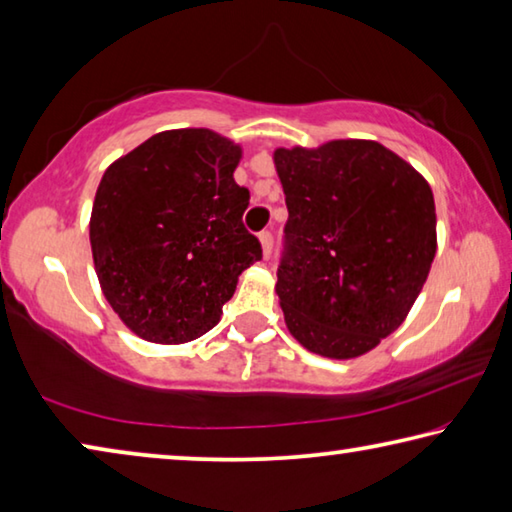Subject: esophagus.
Listing matches in <instances>:
<instances>
[{
    "label": "esophagus",
    "instance_id": "1",
    "mask_svg": "<svg viewBox=\"0 0 512 512\" xmlns=\"http://www.w3.org/2000/svg\"><path fill=\"white\" fill-rule=\"evenodd\" d=\"M259 241H262L264 257H271V253H273V232L271 230L259 232Z\"/></svg>",
    "mask_w": 512,
    "mask_h": 512
}]
</instances>
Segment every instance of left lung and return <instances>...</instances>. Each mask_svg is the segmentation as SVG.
Segmentation results:
<instances>
[{"mask_svg":"<svg viewBox=\"0 0 512 512\" xmlns=\"http://www.w3.org/2000/svg\"><path fill=\"white\" fill-rule=\"evenodd\" d=\"M289 219L275 291L309 352L352 359L402 325L436 255V205L386 146L334 140L277 149Z\"/></svg>","mask_w":512,"mask_h":512,"instance_id":"1","label":"left lung"}]
</instances>
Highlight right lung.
<instances>
[{"label":"right lung","instance_id":"right-lung-1","mask_svg":"<svg viewBox=\"0 0 512 512\" xmlns=\"http://www.w3.org/2000/svg\"><path fill=\"white\" fill-rule=\"evenodd\" d=\"M241 149L207 128L164 131L103 173L90 244L103 296L137 336L187 343L212 329L241 271L262 259L244 228Z\"/></svg>","mask_w":512,"mask_h":512}]
</instances>
